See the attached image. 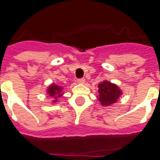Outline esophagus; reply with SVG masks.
I'll return each instance as SVG.
<instances>
[{"label": "esophagus", "instance_id": "1", "mask_svg": "<svg viewBox=\"0 0 160 160\" xmlns=\"http://www.w3.org/2000/svg\"><path fill=\"white\" fill-rule=\"evenodd\" d=\"M85 79H79V80H77V83L78 84H84V83H85Z\"/></svg>", "mask_w": 160, "mask_h": 160}]
</instances>
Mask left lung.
<instances>
[{
	"label": "left lung",
	"mask_w": 160,
	"mask_h": 160,
	"mask_svg": "<svg viewBox=\"0 0 160 160\" xmlns=\"http://www.w3.org/2000/svg\"><path fill=\"white\" fill-rule=\"evenodd\" d=\"M122 91L114 83L104 80L98 85V96L100 103L103 107H107L118 102Z\"/></svg>",
	"instance_id": "left-lung-1"
}]
</instances>
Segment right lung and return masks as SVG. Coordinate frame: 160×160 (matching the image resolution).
<instances>
[{"label":"right lung","mask_w":160,"mask_h":160,"mask_svg":"<svg viewBox=\"0 0 160 160\" xmlns=\"http://www.w3.org/2000/svg\"><path fill=\"white\" fill-rule=\"evenodd\" d=\"M63 89L64 88L62 86L57 85V84H54V83H52L50 85H48L47 91H46V93L51 97H53V100L52 101L53 103H55V102H58V98H59L60 96L64 95Z\"/></svg>","instance_id":"1"}]
</instances>
